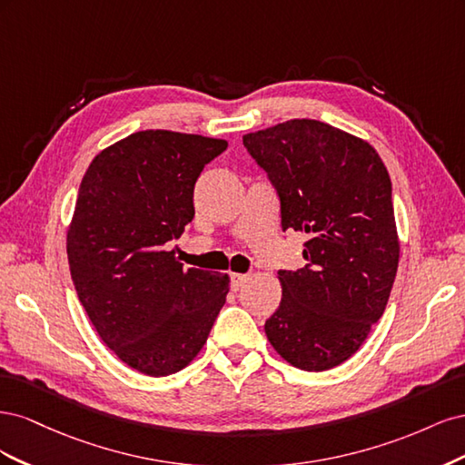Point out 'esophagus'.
I'll return each mask as SVG.
<instances>
[{
	"label": "esophagus",
	"instance_id": "esophagus-1",
	"mask_svg": "<svg viewBox=\"0 0 465 465\" xmlns=\"http://www.w3.org/2000/svg\"><path fill=\"white\" fill-rule=\"evenodd\" d=\"M246 281H248V275H242V273L231 275V287H232V291H241L244 287Z\"/></svg>",
	"mask_w": 465,
	"mask_h": 465
}]
</instances>
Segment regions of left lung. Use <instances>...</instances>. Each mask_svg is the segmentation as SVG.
I'll return each instance as SVG.
<instances>
[{
	"label": "left lung",
	"mask_w": 465,
	"mask_h": 465,
	"mask_svg": "<svg viewBox=\"0 0 465 465\" xmlns=\"http://www.w3.org/2000/svg\"><path fill=\"white\" fill-rule=\"evenodd\" d=\"M281 203V229L306 234L304 267L279 270L283 299L265 335L292 367L320 372L353 357L382 316L400 244L391 182L362 139L318 120L242 137Z\"/></svg>",
	"instance_id": "8db88e82"
}]
</instances>
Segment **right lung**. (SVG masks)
<instances>
[{
	"instance_id": "right-lung-1",
	"label": "right lung",
	"mask_w": 465,
	"mask_h": 465,
	"mask_svg": "<svg viewBox=\"0 0 465 465\" xmlns=\"http://www.w3.org/2000/svg\"><path fill=\"white\" fill-rule=\"evenodd\" d=\"M227 142L145 130L98 153L81 180L67 260L77 297L118 359L149 376L200 353L229 275L184 267L168 244L193 219V186Z\"/></svg>"
}]
</instances>
